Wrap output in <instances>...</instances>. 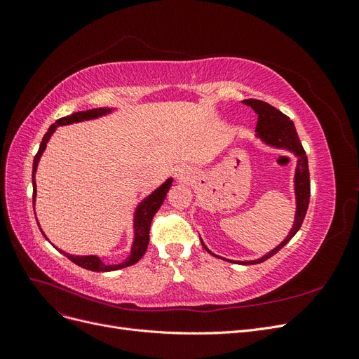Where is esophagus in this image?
Masks as SVG:
<instances>
[{
  "label": "esophagus",
  "mask_w": 359,
  "mask_h": 359,
  "mask_svg": "<svg viewBox=\"0 0 359 359\" xmlns=\"http://www.w3.org/2000/svg\"><path fill=\"white\" fill-rule=\"evenodd\" d=\"M177 178L180 180V181H189L190 178H191V172L187 169V168H181V169H178L177 170Z\"/></svg>",
  "instance_id": "esophagus-1"
}]
</instances>
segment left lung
I'll list each match as a JSON object with an SVG mask.
<instances>
[{"label":"left lung","instance_id":"obj_1","mask_svg":"<svg viewBox=\"0 0 359 359\" xmlns=\"http://www.w3.org/2000/svg\"><path fill=\"white\" fill-rule=\"evenodd\" d=\"M244 104L250 106L257 115V124H256V137L260 139V142H264L265 145L276 148V149H286L290 151V153L297 157V168H295V177H293V190H295V201H297V211H295V220H293V224L290 227V232L287 236L281 241L277 247H274L271 252L264 255L262 257L255 259V260H231V259H224L219 255L212 253L211 250L205 245V243H201L203 248L208 252L210 255L227 260V262H233V264H241V265H253V264H260L264 260L269 259L271 256H274L280 248H283L295 233L299 231V227L302 224L304 217H306L307 208H309V201H310V173H309V161L306 151H304L298 133L295 130V126L286 116L285 114H281L278 109H276L274 106H271L262 100H256V99H248L243 100Z\"/></svg>","mask_w":359,"mask_h":359}]
</instances>
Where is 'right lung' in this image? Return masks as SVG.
<instances>
[{
  "label": "right lung",
  "mask_w": 359,
  "mask_h": 359,
  "mask_svg": "<svg viewBox=\"0 0 359 359\" xmlns=\"http://www.w3.org/2000/svg\"><path fill=\"white\" fill-rule=\"evenodd\" d=\"M115 109L114 107H95V109H90V111H83V112H74L69 116H64L57 119L55 123H53L48 133L43 136L41 139V144L39 148V153L34 157V163H32V189H34V193H32V205L36 206V196H37V186H36V172H37V166H39V161L40 157L43 156L46 149V145L49 142L50 136L55 132L57 127L60 126H69L73 123H81V121H88V119H95V118H100L104 116L107 114H112ZM172 178H168L165 182L161 184L160 187H157L153 193L148 194V196L140 201L139 205L136 206L135 210V215H133V243L132 247H130V255L128 257L124 260L121 264H115V265H109V264H104L103 260L97 256V255H86V256H74L70 253H66L64 250H60L58 247H55L60 253H62L64 256H67L73 264L79 265L85 269H90V271H97V273H109V271H116V269H121L130 265H135L137 260L142 257L147 252V247L149 243V227H151V222H153V217L154 214L158 211V208L161 206L163 201L166 198V193L169 191L170 186H172ZM41 231V229H40ZM43 236L46 238L45 232L41 231Z\"/></svg>",
  "instance_id": "1"
}]
</instances>
